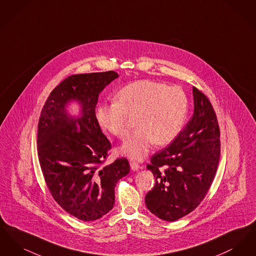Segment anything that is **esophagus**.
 Instances as JSON below:
<instances>
[{
	"label": "esophagus",
	"instance_id": "obj_1",
	"mask_svg": "<svg viewBox=\"0 0 256 256\" xmlns=\"http://www.w3.org/2000/svg\"><path fill=\"white\" fill-rule=\"evenodd\" d=\"M130 169L132 170H137L140 168V165L135 161H130Z\"/></svg>",
	"mask_w": 256,
	"mask_h": 256
}]
</instances>
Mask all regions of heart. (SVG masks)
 I'll return each mask as SVG.
<instances>
[{
  "label": "heart",
  "instance_id": "heart-1",
  "mask_svg": "<svg viewBox=\"0 0 256 256\" xmlns=\"http://www.w3.org/2000/svg\"><path fill=\"white\" fill-rule=\"evenodd\" d=\"M188 111V97L182 87L154 80H138L124 86L116 100L102 102L97 110L100 126L119 139L130 128V118L136 116L138 128L122 146L128 156L142 159L156 143L172 142L182 128Z\"/></svg>",
  "mask_w": 256,
  "mask_h": 256
}]
</instances>
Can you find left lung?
Here are the masks:
<instances>
[{"label":"left lung","instance_id":"1","mask_svg":"<svg viewBox=\"0 0 256 256\" xmlns=\"http://www.w3.org/2000/svg\"><path fill=\"white\" fill-rule=\"evenodd\" d=\"M193 97L194 113L182 132L146 165L156 180L145 196L146 207L168 222L182 218L200 206L219 165L217 115L209 98L195 86Z\"/></svg>","mask_w":256,"mask_h":256}]
</instances>
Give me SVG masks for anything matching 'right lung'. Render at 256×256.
Instances as JSON below:
<instances>
[{
	"instance_id": "obj_1",
	"label": "right lung",
	"mask_w": 256,
	"mask_h": 256,
	"mask_svg": "<svg viewBox=\"0 0 256 256\" xmlns=\"http://www.w3.org/2000/svg\"><path fill=\"white\" fill-rule=\"evenodd\" d=\"M118 76L114 71L69 76L50 92L38 122V159L50 193L67 213L84 222L110 212L116 184L130 172L124 158L106 164L111 144L96 117L98 94ZM72 99L82 106L76 120L64 110Z\"/></svg>"
}]
</instances>
